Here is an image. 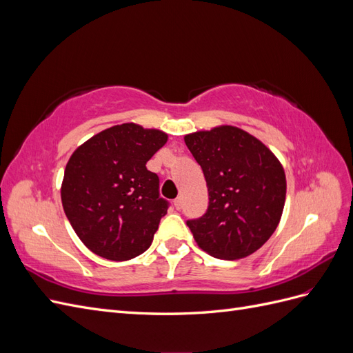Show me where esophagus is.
I'll return each mask as SVG.
<instances>
[{
	"label": "esophagus",
	"instance_id": "34e87169",
	"mask_svg": "<svg viewBox=\"0 0 353 353\" xmlns=\"http://www.w3.org/2000/svg\"><path fill=\"white\" fill-rule=\"evenodd\" d=\"M174 206H175L176 210H181V208H183V199L176 197V199L174 200Z\"/></svg>",
	"mask_w": 353,
	"mask_h": 353
}]
</instances>
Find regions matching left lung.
Wrapping results in <instances>:
<instances>
[{"label":"left lung","instance_id":"left-lung-1","mask_svg":"<svg viewBox=\"0 0 353 353\" xmlns=\"http://www.w3.org/2000/svg\"><path fill=\"white\" fill-rule=\"evenodd\" d=\"M209 191L203 216L188 219L199 248L218 259H241L268 241L281 219L285 174L258 138L236 126L184 137Z\"/></svg>","mask_w":353,"mask_h":353}]
</instances>
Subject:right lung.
<instances>
[{
	"instance_id": "right-lung-1",
	"label": "right lung",
	"mask_w": 353,
	"mask_h": 353,
	"mask_svg": "<svg viewBox=\"0 0 353 353\" xmlns=\"http://www.w3.org/2000/svg\"><path fill=\"white\" fill-rule=\"evenodd\" d=\"M168 135L122 123L94 135L65 169L61 203L72 228L95 254L130 261L153 241L169 208L159 176L145 168Z\"/></svg>"
}]
</instances>
